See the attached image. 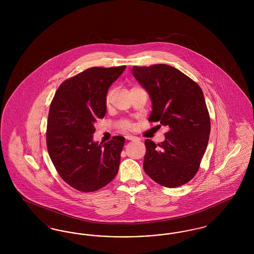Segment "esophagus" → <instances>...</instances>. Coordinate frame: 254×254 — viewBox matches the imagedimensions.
<instances>
[{"label": "esophagus", "mask_w": 254, "mask_h": 254, "mask_svg": "<svg viewBox=\"0 0 254 254\" xmlns=\"http://www.w3.org/2000/svg\"><path fill=\"white\" fill-rule=\"evenodd\" d=\"M125 138H126L127 140H128V141H134V140H138V138H137V137L132 136V135H126V136H125Z\"/></svg>", "instance_id": "obj_1"}]
</instances>
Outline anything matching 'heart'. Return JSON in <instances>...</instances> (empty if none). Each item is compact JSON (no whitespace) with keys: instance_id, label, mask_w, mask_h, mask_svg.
<instances>
[{"instance_id":"1","label":"heart","mask_w":254,"mask_h":254,"mask_svg":"<svg viewBox=\"0 0 254 254\" xmlns=\"http://www.w3.org/2000/svg\"><path fill=\"white\" fill-rule=\"evenodd\" d=\"M113 95V90H109L107 98H106V102L107 104H109L110 101H111V98ZM118 127L123 129V130H130L133 127V124L128 120H122V121L118 123Z\"/></svg>"}]
</instances>
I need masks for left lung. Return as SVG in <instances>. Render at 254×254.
<instances>
[{
    "label": "left lung",
    "instance_id": "1",
    "mask_svg": "<svg viewBox=\"0 0 254 254\" xmlns=\"http://www.w3.org/2000/svg\"><path fill=\"white\" fill-rule=\"evenodd\" d=\"M132 73L152 101L148 121L169 127L161 144L145 140V172L161 186H183L197 173L208 143L210 119L203 91L168 64L133 66Z\"/></svg>",
    "mask_w": 254,
    "mask_h": 254
}]
</instances>
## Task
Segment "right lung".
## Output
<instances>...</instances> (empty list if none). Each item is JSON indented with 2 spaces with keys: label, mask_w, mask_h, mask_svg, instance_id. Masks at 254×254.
I'll return each instance as SVG.
<instances>
[{
  "label": "right lung",
  "mask_w": 254,
  "mask_h": 254,
  "mask_svg": "<svg viewBox=\"0 0 254 254\" xmlns=\"http://www.w3.org/2000/svg\"><path fill=\"white\" fill-rule=\"evenodd\" d=\"M126 67L87 68L63 82L50 104L49 157L61 178L79 191H96L118 173L125 138L114 136L103 145L92 138L94 123L107 112L109 87Z\"/></svg>",
  "instance_id": "right-lung-1"
}]
</instances>
